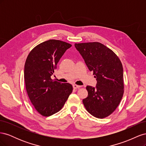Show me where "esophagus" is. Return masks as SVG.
I'll list each match as a JSON object with an SVG mask.
<instances>
[{
  "instance_id": "esophagus-1",
  "label": "esophagus",
  "mask_w": 146,
  "mask_h": 146,
  "mask_svg": "<svg viewBox=\"0 0 146 146\" xmlns=\"http://www.w3.org/2000/svg\"><path fill=\"white\" fill-rule=\"evenodd\" d=\"M72 86H73V88H74V89H77V88H80L81 87V86H79V85H76V84H74V85H73Z\"/></svg>"
}]
</instances>
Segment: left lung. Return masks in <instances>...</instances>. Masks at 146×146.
<instances>
[{
  "instance_id": "1",
  "label": "left lung",
  "mask_w": 146,
  "mask_h": 146,
  "mask_svg": "<svg viewBox=\"0 0 146 146\" xmlns=\"http://www.w3.org/2000/svg\"><path fill=\"white\" fill-rule=\"evenodd\" d=\"M75 47L97 80L96 87L86 86L88 94L83 99V105L93 116L107 117L116 109L123 94L121 61L111 49L98 42L76 43Z\"/></svg>"
}]
</instances>
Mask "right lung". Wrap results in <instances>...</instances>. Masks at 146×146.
Listing matches in <instances>:
<instances>
[{
    "mask_svg": "<svg viewBox=\"0 0 146 146\" xmlns=\"http://www.w3.org/2000/svg\"><path fill=\"white\" fill-rule=\"evenodd\" d=\"M70 44L50 39L34 47L24 66L25 88L31 102L44 116H50L63 108L72 92L70 84L52 80L56 64Z\"/></svg>",
    "mask_w": 146,
    "mask_h": 146,
    "instance_id": "1",
    "label": "right lung"
}]
</instances>
